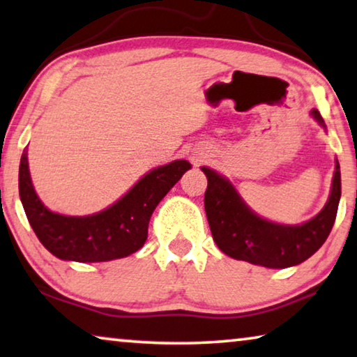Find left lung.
<instances>
[{
	"label": "left lung",
	"instance_id": "left-lung-1",
	"mask_svg": "<svg viewBox=\"0 0 357 357\" xmlns=\"http://www.w3.org/2000/svg\"><path fill=\"white\" fill-rule=\"evenodd\" d=\"M311 116L326 128L318 109L311 111ZM202 172L208 178L205 211L213 238L220 251L236 260L267 268L294 267L324 245L335 222L342 195L338 160L326 206L301 225H282L257 216L243 202L229 179L208 167H202Z\"/></svg>",
	"mask_w": 357,
	"mask_h": 357
}]
</instances>
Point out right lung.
I'll return each mask as SVG.
<instances>
[{
	"instance_id": "add662e5",
	"label": "right lung",
	"mask_w": 357,
	"mask_h": 357,
	"mask_svg": "<svg viewBox=\"0 0 357 357\" xmlns=\"http://www.w3.org/2000/svg\"><path fill=\"white\" fill-rule=\"evenodd\" d=\"M190 169L188 160H174L151 169L121 200L90 216H63L43 205L31 184L28 152L19 168V194L38 240L61 260L106 262L127 257L148 240L149 219L155 206Z\"/></svg>"
}]
</instances>
